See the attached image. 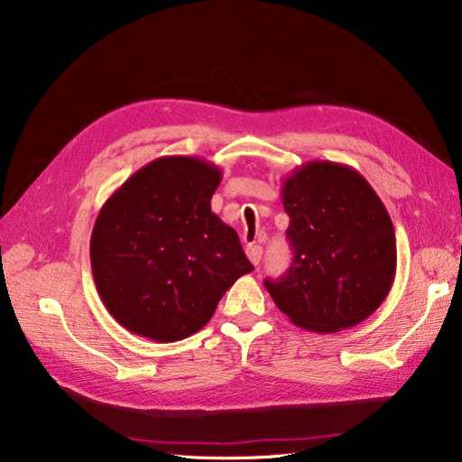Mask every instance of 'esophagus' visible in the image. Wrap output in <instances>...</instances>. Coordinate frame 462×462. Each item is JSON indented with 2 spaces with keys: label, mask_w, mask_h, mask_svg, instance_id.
Returning a JSON list of instances; mask_svg holds the SVG:
<instances>
[{
  "label": "esophagus",
  "mask_w": 462,
  "mask_h": 462,
  "mask_svg": "<svg viewBox=\"0 0 462 462\" xmlns=\"http://www.w3.org/2000/svg\"><path fill=\"white\" fill-rule=\"evenodd\" d=\"M246 254L250 262L254 263V266H260V260H262V246H256V244H250V246L246 248Z\"/></svg>",
  "instance_id": "obj_1"
}]
</instances>
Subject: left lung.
<instances>
[{"label": "left lung", "mask_w": 462, "mask_h": 462, "mask_svg": "<svg viewBox=\"0 0 462 462\" xmlns=\"http://www.w3.org/2000/svg\"><path fill=\"white\" fill-rule=\"evenodd\" d=\"M293 260L266 280L293 326L336 333L367 319L393 286L397 244L385 204L347 164L311 161L282 182Z\"/></svg>", "instance_id": "obj_1"}]
</instances>
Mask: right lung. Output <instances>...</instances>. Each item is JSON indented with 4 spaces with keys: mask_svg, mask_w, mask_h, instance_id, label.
I'll list each match as a JSON object with an SVG mask.
<instances>
[{
    "mask_svg": "<svg viewBox=\"0 0 462 462\" xmlns=\"http://www.w3.org/2000/svg\"><path fill=\"white\" fill-rule=\"evenodd\" d=\"M218 166L161 156L119 186L97 216L91 270L111 316L136 336L179 341L202 329L254 266L210 208Z\"/></svg>",
    "mask_w": 462,
    "mask_h": 462,
    "instance_id": "right-lung-1",
    "label": "right lung"
}]
</instances>
